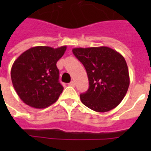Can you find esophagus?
Listing matches in <instances>:
<instances>
[{"instance_id":"1","label":"esophagus","mask_w":151,"mask_h":151,"mask_svg":"<svg viewBox=\"0 0 151 151\" xmlns=\"http://www.w3.org/2000/svg\"><path fill=\"white\" fill-rule=\"evenodd\" d=\"M69 85H70V86H72V87H74V86H75V82H74L73 81H70V82L69 83Z\"/></svg>"}]
</instances>
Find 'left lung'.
I'll return each instance as SVG.
<instances>
[{
    "instance_id": "1",
    "label": "left lung",
    "mask_w": 151,
    "mask_h": 151,
    "mask_svg": "<svg viewBox=\"0 0 151 151\" xmlns=\"http://www.w3.org/2000/svg\"><path fill=\"white\" fill-rule=\"evenodd\" d=\"M73 53L84 65L89 88L80 95L84 105L96 112H107L118 106L129 88L126 61L117 51L106 46L73 48Z\"/></svg>"
}]
</instances>
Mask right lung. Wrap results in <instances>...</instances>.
<instances>
[{
    "instance_id": "obj_1",
    "label": "right lung",
    "mask_w": 151,
    "mask_h": 151,
    "mask_svg": "<svg viewBox=\"0 0 151 151\" xmlns=\"http://www.w3.org/2000/svg\"><path fill=\"white\" fill-rule=\"evenodd\" d=\"M66 46L30 48L20 55L11 70L13 87L27 105L37 109L46 108L59 99L63 87L59 81L56 63Z\"/></svg>"
}]
</instances>
